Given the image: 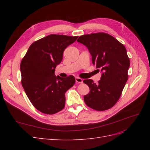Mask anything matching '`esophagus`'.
I'll return each instance as SVG.
<instances>
[{"instance_id": "esophagus-1", "label": "esophagus", "mask_w": 150, "mask_h": 150, "mask_svg": "<svg viewBox=\"0 0 150 150\" xmlns=\"http://www.w3.org/2000/svg\"><path fill=\"white\" fill-rule=\"evenodd\" d=\"M76 82L78 83H83V80L81 78H78V77H77V78H76Z\"/></svg>"}]
</instances>
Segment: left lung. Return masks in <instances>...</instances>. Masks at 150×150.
<instances>
[{
  "instance_id": "1",
  "label": "left lung",
  "mask_w": 150,
  "mask_h": 150,
  "mask_svg": "<svg viewBox=\"0 0 150 150\" xmlns=\"http://www.w3.org/2000/svg\"><path fill=\"white\" fill-rule=\"evenodd\" d=\"M77 41L88 47L93 64L102 72L98 84L92 79L83 81L90 89L84 102L96 111L110 109L119 100L128 79L130 62L126 49L114 37L104 33L81 35Z\"/></svg>"
}]
</instances>
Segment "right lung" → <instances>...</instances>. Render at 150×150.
Masks as SVG:
<instances>
[{"mask_svg": "<svg viewBox=\"0 0 150 150\" xmlns=\"http://www.w3.org/2000/svg\"><path fill=\"white\" fill-rule=\"evenodd\" d=\"M78 36L51 34L32 44L21 63V83L33 105L53 115L65 106V93L75 84L73 76H56L54 71L63 52Z\"/></svg>", "mask_w": 150, "mask_h": 150, "instance_id": "add662e5", "label": "right lung"}]
</instances>
